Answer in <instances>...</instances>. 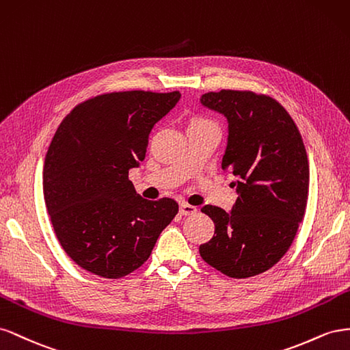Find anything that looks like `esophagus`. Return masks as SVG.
Returning <instances> with one entry per match:
<instances>
[{
	"mask_svg": "<svg viewBox=\"0 0 350 350\" xmlns=\"http://www.w3.org/2000/svg\"><path fill=\"white\" fill-rule=\"evenodd\" d=\"M198 213V208L189 204H180V214L182 215H193Z\"/></svg>",
	"mask_w": 350,
	"mask_h": 350,
	"instance_id": "1",
	"label": "esophagus"
}]
</instances>
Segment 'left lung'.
<instances>
[{
	"label": "left lung",
	"instance_id": "1",
	"mask_svg": "<svg viewBox=\"0 0 350 350\" xmlns=\"http://www.w3.org/2000/svg\"><path fill=\"white\" fill-rule=\"evenodd\" d=\"M201 104L227 118L221 167L237 177V199L230 213L201 209L215 232L199 254L228 277H254L280 261L304 219L306 149L293 118L271 96L223 89L204 94Z\"/></svg>",
	"mask_w": 350,
	"mask_h": 350
}]
</instances>
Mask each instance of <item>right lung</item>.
I'll return each mask as SVG.
<instances>
[{
    "mask_svg": "<svg viewBox=\"0 0 350 350\" xmlns=\"http://www.w3.org/2000/svg\"><path fill=\"white\" fill-rule=\"evenodd\" d=\"M180 96L178 91L98 95L58 126L45 157L44 198L59 245L86 271L105 278L131 274L176 217L174 199H144L129 170L144 161L154 124Z\"/></svg>",
    "mask_w": 350,
    "mask_h": 350,
    "instance_id": "obj_1",
    "label": "right lung"
}]
</instances>
